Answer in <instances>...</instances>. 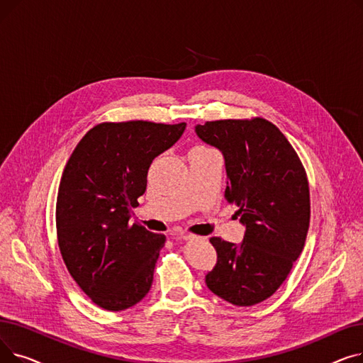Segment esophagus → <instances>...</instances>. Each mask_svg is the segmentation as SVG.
Instances as JSON below:
<instances>
[{"instance_id": "34e87169", "label": "esophagus", "mask_w": 363, "mask_h": 363, "mask_svg": "<svg viewBox=\"0 0 363 363\" xmlns=\"http://www.w3.org/2000/svg\"><path fill=\"white\" fill-rule=\"evenodd\" d=\"M178 238L185 240V241H189V240H196V238H199V237H197V235H193V234H182V235H178Z\"/></svg>"}]
</instances>
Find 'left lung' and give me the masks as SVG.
Masks as SVG:
<instances>
[{
	"mask_svg": "<svg viewBox=\"0 0 363 363\" xmlns=\"http://www.w3.org/2000/svg\"><path fill=\"white\" fill-rule=\"evenodd\" d=\"M196 132L222 151L225 199L245 225L240 245L211 238L218 260L206 284L235 306H253L281 287L304 247L311 222L306 170L284 133L263 118L206 122Z\"/></svg>",
	"mask_w": 363,
	"mask_h": 363,
	"instance_id": "left-lung-1",
	"label": "left lung"
}]
</instances>
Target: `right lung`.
Listing matches in <instances>:
<instances>
[{"label": "right lung", "mask_w": 363, "mask_h": 363, "mask_svg": "<svg viewBox=\"0 0 363 363\" xmlns=\"http://www.w3.org/2000/svg\"><path fill=\"white\" fill-rule=\"evenodd\" d=\"M186 123L103 122L73 150L55 204L57 241L66 268L101 309L125 311L151 289L166 237L129 225L145 193L148 169Z\"/></svg>", "instance_id": "right-lung-1"}]
</instances>
